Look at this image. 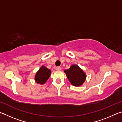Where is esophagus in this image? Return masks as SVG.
<instances>
[{
    "label": "esophagus",
    "mask_w": 122,
    "mask_h": 122,
    "mask_svg": "<svg viewBox=\"0 0 122 122\" xmlns=\"http://www.w3.org/2000/svg\"><path fill=\"white\" fill-rule=\"evenodd\" d=\"M55 69H56V71H61V68L60 67H56L55 68Z\"/></svg>",
    "instance_id": "34e87169"
}]
</instances>
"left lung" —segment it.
Masks as SVG:
<instances>
[{
    "label": "left lung",
    "mask_w": 122,
    "mask_h": 122,
    "mask_svg": "<svg viewBox=\"0 0 122 122\" xmlns=\"http://www.w3.org/2000/svg\"><path fill=\"white\" fill-rule=\"evenodd\" d=\"M65 72L69 81L74 86H80L85 81L86 74L77 65H72L69 69L65 71Z\"/></svg>",
    "instance_id": "1"
}]
</instances>
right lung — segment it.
<instances>
[{
	"instance_id": "obj_1",
	"label": "right lung",
	"mask_w": 122,
	"mask_h": 122,
	"mask_svg": "<svg viewBox=\"0 0 122 122\" xmlns=\"http://www.w3.org/2000/svg\"><path fill=\"white\" fill-rule=\"evenodd\" d=\"M51 73L50 70L47 69L45 66H42L36 73L35 76V80L38 83L44 84L49 78Z\"/></svg>"
}]
</instances>
